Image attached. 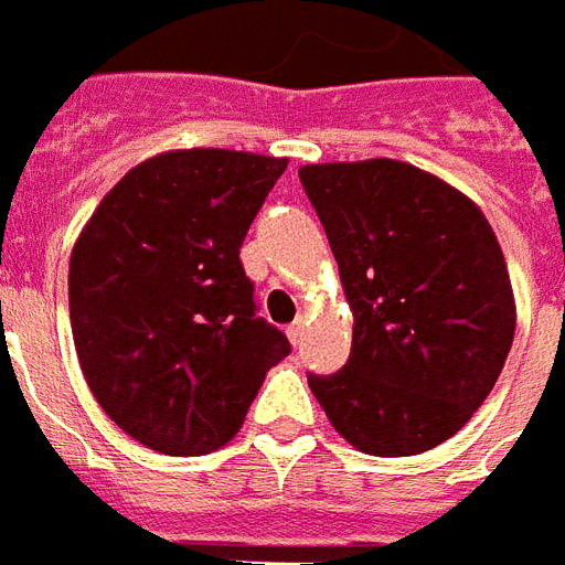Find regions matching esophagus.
Instances as JSON below:
<instances>
[{
  "label": "esophagus",
  "mask_w": 565,
  "mask_h": 565,
  "mask_svg": "<svg viewBox=\"0 0 565 565\" xmlns=\"http://www.w3.org/2000/svg\"><path fill=\"white\" fill-rule=\"evenodd\" d=\"M303 318H298L295 324H288V339H291V345H300V339H303Z\"/></svg>",
  "instance_id": "esophagus-1"
}]
</instances>
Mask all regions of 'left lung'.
Segmentation results:
<instances>
[{"instance_id": "8db88e82", "label": "left lung", "mask_w": 565, "mask_h": 565, "mask_svg": "<svg viewBox=\"0 0 565 565\" xmlns=\"http://www.w3.org/2000/svg\"><path fill=\"white\" fill-rule=\"evenodd\" d=\"M354 312L351 358L309 390L369 456H419L486 402L515 337V298L489 220L402 160L298 172Z\"/></svg>"}]
</instances>
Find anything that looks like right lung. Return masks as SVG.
<instances>
[{
	"instance_id": "right-lung-1",
	"label": "right lung",
	"mask_w": 565,
	"mask_h": 565,
	"mask_svg": "<svg viewBox=\"0 0 565 565\" xmlns=\"http://www.w3.org/2000/svg\"><path fill=\"white\" fill-rule=\"evenodd\" d=\"M286 157L184 148L148 157L95 207L67 307L88 390L121 431L205 456L244 426L291 345L256 316L241 244Z\"/></svg>"
}]
</instances>
